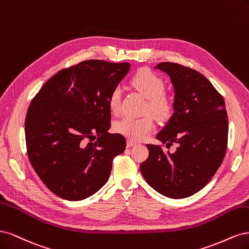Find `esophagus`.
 <instances>
[{
  "instance_id": "obj_1",
  "label": "esophagus",
  "mask_w": 249,
  "mask_h": 249,
  "mask_svg": "<svg viewBox=\"0 0 249 249\" xmlns=\"http://www.w3.org/2000/svg\"><path fill=\"white\" fill-rule=\"evenodd\" d=\"M135 143H136V142H134L133 141H131V140H128V141H127V147H128V148H130V147L134 146Z\"/></svg>"
}]
</instances>
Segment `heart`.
I'll list each match as a JSON object with an SVG mask.
<instances>
[{
	"label": "heart",
	"instance_id": "obj_1",
	"mask_svg": "<svg viewBox=\"0 0 249 249\" xmlns=\"http://www.w3.org/2000/svg\"><path fill=\"white\" fill-rule=\"evenodd\" d=\"M132 87L138 90L143 97L148 98L147 109L158 119H165L172 110V100L163 92L164 82L150 69L142 68L135 72L130 81ZM121 92L116 88L108 96V107L113 114L120 109ZM114 129L118 133L126 136L131 141H140L153 131L154 120L151 116L133 118L126 116L115 123Z\"/></svg>",
	"mask_w": 249,
	"mask_h": 249
}]
</instances>
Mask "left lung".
I'll use <instances>...</instances> for the list:
<instances>
[{
	"label": "left lung",
	"instance_id": "8db88e82",
	"mask_svg": "<svg viewBox=\"0 0 249 249\" xmlns=\"http://www.w3.org/2000/svg\"><path fill=\"white\" fill-rule=\"evenodd\" d=\"M170 75L175 90L174 114L158 132L161 146L148 143L141 173L151 187L171 198L196 194L210 182L226 155L229 123L223 97L198 71L177 63L155 67Z\"/></svg>",
	"mask_w": 249,
	"mask_h": 249
}]
</instances>
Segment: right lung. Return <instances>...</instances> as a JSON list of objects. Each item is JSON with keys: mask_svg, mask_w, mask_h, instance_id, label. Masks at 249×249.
Returning <instances> with one entry per match:
<instances>
[{"mask_svg": "<svg viewBox=\"0 0 249 249\" xmlns=\"http://www.w3.org/2000/svg\"><path fill=\"white\" fill-rule=\"evenodd\" d=\"M129 68L126 62L84 61L60 70L32 99L25 122L28 156L55 196L82 200L108 180L114 158L126 148L122 134L107 132L108 96Z\"/></svg>", "mask_w": 249, "mask_h": 249, "instance_id": "obj_1", "label": "right lung"}]
</instances>
